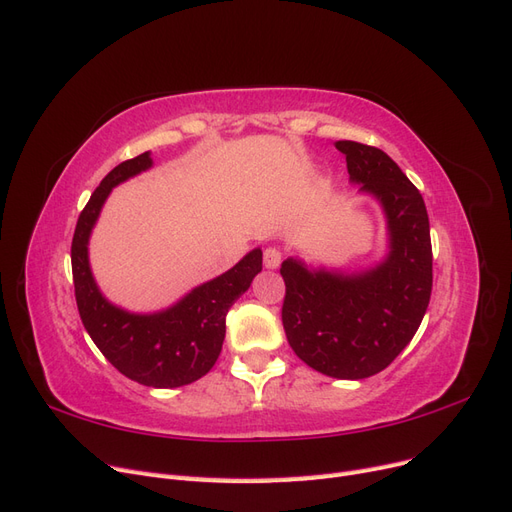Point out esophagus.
I'll return each instance as SVG.
<instances>
[{
    "mask_svg": "<svg viewBox=\"0 0 512 512\" xmlns=\"http://www.w3.org/2000/svg\"><path fill=\"white\" fill-rule=\"evenodd\" d=\"M282 258L284 254L277 250V247H267L265 254H262V262H265L267 269H277L282 265Z\"/></svg>",
    "mask_w": 512,
    "mask_h": 512,
    "instance_id": "obj_1",
    "label": "esophagus"
}]
</instances>
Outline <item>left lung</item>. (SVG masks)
<instances>
[{
    "mask_svg": "<svg viewBox=\"0 0 512 512\" xmlns=\"http://www.w3.org/2000/svg\"><path fill=\"white\" fill-rule=\"evenodd\" d=\"M348 175L380 198L389 218L391 254L359 275L307 271L282 262V322L290 348L312 369L363 380L389 367L427 312L433 284L429 218L421 192L378 147L337 141Z\"/></svg>",
    "mask_w": 512,
    "mask_h": 512,
    "instance_id": "obj_1",
    "label": "left lung"
}]
</instances>
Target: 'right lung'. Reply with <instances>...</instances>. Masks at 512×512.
I'll list each match as a JSON object with an SVG mask.
<instances>
[{
    "label": "right lung",
    "mask_w": 512,
    "mask_h": 512,
    "mask_svg": "<svg viewBox=\"0 0 512 512\" xmlns=\"http://www.w3.org/2000/svg\"><path fill=\"white\" fill-rule=\"evenodd\" d=\"M149 166V151L121 162L91 194L72 237V280L83 327L108 363L138 384L175 389L203 378L218 361L228 309L250 288L254 275L262 271V252H250L230 271L194 288L166 312L136 316L113 307L102 297L89 271V232L115 185Z\"/></svg>",
    "instance_id": "right-lung-1"
}]
</instances>
